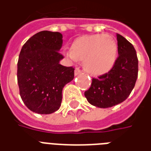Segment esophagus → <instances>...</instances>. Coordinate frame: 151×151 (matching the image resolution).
<instances>
[{
    "label": "esophagus",
    "mask_w": 151,
    "mask_h": 151,
    "mask_svg": "<svg viewBox=\"0 0 151 151\" xmlns=\"http://www.w3.org/2000/svg\"><path fill=\"white\" fill-rule=\"evenodd\" d=\"M81 73H82V70H80L78 68H76L75 70H74V74H75V76H78V74H80Z\"/></svg>",
    "instance_id": "1"
}]
</instances>
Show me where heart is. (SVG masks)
<instances>
[{
  "mask_svg": "<svg viewBox=\"0 0 151 151\" xmlns=\"http://www.w3.org/2000/svg\"><path fill=\"white\" fill-rule=\"evenodd\" d=\"M65 54L72 59L84 60V68L90 74L101 76L108 73L117 58V45L108 35H83L73 43Z\"/></svg>",
  "mask_w": 151,
  "mask_h": 151,
  "instance_id": "b5f03b06",
  "label": "heart"
}]
</instances>
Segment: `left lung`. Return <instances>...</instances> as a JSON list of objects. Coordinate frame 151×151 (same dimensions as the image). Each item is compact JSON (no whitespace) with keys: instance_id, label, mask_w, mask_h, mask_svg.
Segmentation results:
<instances>
[{"instance_id":"8db88e82","label":"left lung","mask_w":151,"mask_h":151,"mask_svg":"<svg viewBox=\"0 0 151 151\" xmlns=\"http://www.w3.org/2000/svg\"><path fill=\"white\" fill-rule=\"evenodd\" d=\"M118 57L113 68L106 74L92 78L88 91L84 93L87 101L100 108L113 107L124 101L136 83L138 60L133 44L117 34Z\"/></svg>"}]
</instances>
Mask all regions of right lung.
Here are the masks:
<instances>
[{"label":"right lung","instance_id":"add662e5","mask_svg":"<svg viewBox=\"0 0 151 151\" xmlns=\"http://www.w3.org/2000/svg\"><path fill=\"white\" fill-rule=\"evenodd\" d=\"M63 43L60 32H38L24 43L18 61V83L24 104L39 114L57 111L64 86L74 78V69L60 64Z\"/></svg>","mask_w":151,"mask_h":151}]
</instances>
